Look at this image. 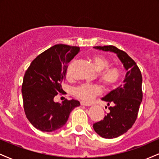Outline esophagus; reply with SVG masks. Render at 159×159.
<instances>
[{
    "mask_svg": "<svg viewBox=\"0 0 159 159\" xmlns=\"http://www.w3.org/2000/svg\"><path fill=\"white\" fill-rule=\"evenodd\" d=\"M81 105H83V106H90L91 104L90 103H87V102H81Z\"/></svg>",
    "mask_w": 159,
    "mask_h": 159,
    "instance_id": "34e87169",
    "label": "esophagus"
}]
</instances>
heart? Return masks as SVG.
<instances>
[{"label": "heart", "mask_w": 159, "mask_h": 159, "mask_svg": "<svg viewBox=\"0 0 159 159\" xmlns=\"http://www.w3.org/2000/svg\"><path fill=\"white\" fill-rule=\"evenodd\" d=\"M93 62L98 71V78L100 81L106 87H114L118 83L121 78V71L116 67L107 68L109 61L102 56L96 55L93 58ZM67 75H69V72ZM102 92L101 86L96 84H83L78 86L73 90V94L75 97L85 102H90L96 96Z\"/></svg>", "instance_id": "heart-1"}]
</instances>
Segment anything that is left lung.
Returning a JSON list of instances; mask_svg holds the SVG:
<instances>
[{"label": "left lung", "mask_w": 159, "mask_h": 159, "mask_svg": "<svg viewBox=\"0 0 159 159\" xmlns=\"http://www.w3.org/2000/svg\"><path fill=\"white\" fill-rule=\"evenodd\" d=\"M96 49L114 52L126 70L123 84L111 91L102 100L107 102L110 113L101 121L93 124V129L104 138H117L132 127L142 102V75L136 63L123 51L113 45L96 46Z\"/></svg>", "instance_id": "left-lung-1"}]
</instances>
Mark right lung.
Here are the masks:
<instances>
[{"label": "right lung", "instance_id": "right-lung-1", "mask_svg": "<svg viewBox=\"0 0 159 159\" xmlns=\"http://www.w3.org/2000/svg\"><path fill=\"white\" fill-rule=\"evenodd\" d=\"M79 52V47L55 45L36 57L25 72L21 87L24 109L30 123L42 132L61 129L71 111L80 105L75 99L54 101V96L63 91L61 83L67 64Z\"/></svg>", "mask_w": 159, "mask_h": 159}]
</instances>
